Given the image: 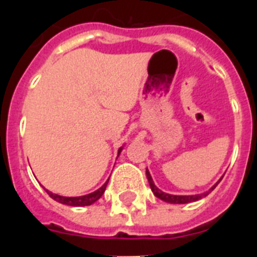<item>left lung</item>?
Here are the masks:
<instances>
[{
  "label": "left lung",
  "mask_w": 257,
  "mask_h": 257,
  "mask_svg": "<svg viewBox=\"0 0 257 257\" xmlns=\"http://www.w3.org/2000/svg\"><path fill=\"white\" fill-rule=\"evenodd\" d=\"M145 174H147V178H148V181H149V185H151V189L152 192H153L154 196L157 197V198L162 199V201L167 202V203H174V205H184V203H190V202H196L198 201V199H202L203 197L208 196L211 192H212L215 188H216L217 184L221 181V179H220L219 181H217L215 185H213L212 188H210V189L207 190V192L205 193H199V194H192V196H175V194H169V193H165L162 192V190L160 189V188L156 187V184H154L153 179H152L151 176V172L148 171V169H147V171H145Z\"/></svg>",
  "instance_id": "obj_1"
}]
</instances>
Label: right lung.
I'll return each mask as SVG.
<instances>
[{
    "instance_id": "obj_1",
    "label": "right lung",
    "mask_w": 257,
    "mask_h": 257,
    "mask_svg": "<svg viewBox=\"0 0 257 257\" xmlns=\"http://www.w3.org/2000/svg\"><path fill=\"white\" fill-rule=\"evenodd\" d=\"M122 149H123V147H121V148L118 149V156H119V153L122 152ZM108 181H109V179L105 181V183H104L103 187H100L97 190H95V192L88 193V194H86V196H81V197H64V196H59V194H55V193L50 192V190H47V189H45V190H46L47 194H49L52 199H55V201L59 202V203L72 206V207H82V206L92 205L94 202H96L97 199L103 196V193L105 192V188H106V184H108Z\"/></svg>"
}]
</instances>
